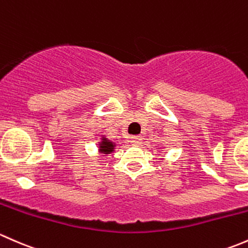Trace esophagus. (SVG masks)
Masks as SVG:
<instances>
[{
	"label": "esophagus",
	"mask_w": 248,
	"mask_h": 248,
	"mask_svg": "<svg viewBox=\"0 0 248 248\" xmlns=\"http://www.w3.org/2000/svg\"><path fill=\"white\" fill-rule=\"evenodd\" d=\"M130 142H131L132 145H139L141 144V139L139 136H131L130 137Z\"/></svg>",
	"instance_id": "1"
}]
</instances>
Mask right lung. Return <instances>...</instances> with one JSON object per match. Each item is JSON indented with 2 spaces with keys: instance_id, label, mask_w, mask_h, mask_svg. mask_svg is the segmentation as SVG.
Here are the masks:
<instances>
[{
  "instance_id": "add662e5",
  "label": "right lung",
  "mask_w": 248,
  "mask_h": 248,
  "mask_svg": "<svg viewBox=\"0 0 248 248\" xmlns=\"http://www.w3.org/2000/svg\"><path fill=\"white\" fill-rule=\"evenodd\" d=\"M116 147H117L116 142L107 139L105 135H101L100 142H98V152L100 153V154H104V155L111 154V153L114 152Z\"/></svg>"
}]
</instances>
